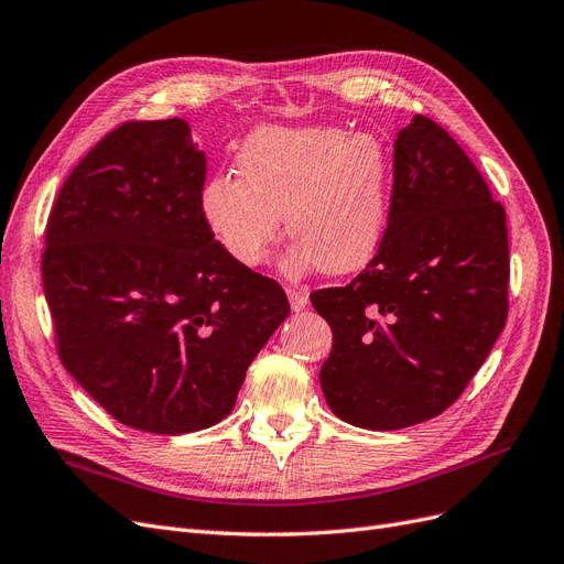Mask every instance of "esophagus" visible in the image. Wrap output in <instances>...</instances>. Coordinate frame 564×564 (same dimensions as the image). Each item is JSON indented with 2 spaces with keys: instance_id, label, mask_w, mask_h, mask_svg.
Instances as JSON below:
<instances>
[{
  "instance_id": "34e87169",
  "label": "esophagus",
  "mask_w": 564,
  "mask_h": 564,
  "mask_svg": "<svg viewBox=\"0 0 564 564\" xmlns=\"http://www.w3.org/2000/svg\"><path fill=\"white\" fill-rule=\"evenodd\" d=\"M288 300H290V306H293V312H302V308L308 304V293L304 288H288Z\"/></svg>"
}]
</instances>
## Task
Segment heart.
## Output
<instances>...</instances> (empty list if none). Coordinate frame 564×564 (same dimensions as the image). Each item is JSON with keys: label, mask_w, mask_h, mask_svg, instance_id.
<instances>
[{"label": "heart", "mask_w": 564, "mask_h": 564, "mask_svg": "<svg viewBox=\"0 0 564 564\" xmlns=\"http://www.w3.org/2000/svg\"><path fill=\"white\" fill-rule=\"evenodd\" d=\"M236 169L239 175L206 180L198 198L213 239L234 262L262 264L281 215L295 239L283 260L288 274L314 267L347 274L375 256L391 196V154L377 133L262 126L243 140Z\"/></svg>", "instance_id": "b5f03b06"}]
</instances>
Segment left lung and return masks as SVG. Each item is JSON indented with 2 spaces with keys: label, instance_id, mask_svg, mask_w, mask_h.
Listing matches in <instances>:
<instances>
[{
  "label": "left lung",
  "instance_id": "obj_1",
  "mask_svg": "<svg viewBox=\"0 0 564 564\" xmlns=\"http://www.w3.org/2000/svg\"><path fill=\"white\" fill-rule=\"evenodd\" d=\"M506 213L454 138L416 115L393 142L389 225L370 264L312 295L333 328L321 389L339 420L393 431L447 410L508 314Z\"/></svg>",
  "mask_w": 564,
  "mask_h": 564
}]
</instances>
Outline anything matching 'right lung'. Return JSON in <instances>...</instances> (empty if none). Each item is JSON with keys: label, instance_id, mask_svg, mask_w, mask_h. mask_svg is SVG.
<instances>
[{"label": "right lung", "instance_id": "add662e5", "mask_svg": "<svg viewBox=\"0 0 564 564\" xmlns=\"http://www.w3.org/2000/svg\"><path fill=\"white\" fill-rule=\"evenodd\" d=\"M204 183L187 121H129L77 163L48 215L42 281L58 356L138 431L180 435L225 420L290 314L276 281L213 239Z\"/></svg>", "mask_w": 564, "mask_h": 564}]
</instances>
